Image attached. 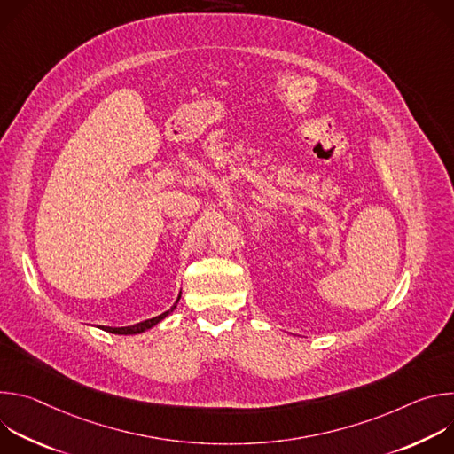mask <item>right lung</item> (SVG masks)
Here are the masks:
<instances>
[{"label":"right lung","mask_w":454,"mask_h":454,"mask_svg":"<svg viewBox=\"0 0 454 454\" xmlns=\"http://www.w3.org/2000/svg\"><path fill=\"white\" fill-rule=\"evenodd\" d=\"M179 298H181V293H179V296H177L176 303H174L168 310H165L163 314H160V316H156V317H151V319L140 321V323H137V325H129V327H100V329H102V331H106V333H111V334H118V336H135V334H142V333H145V331H149V329L156 327L158 323H160V321H163L167 316H170V314H172V310L177 307Z\"/></svg>","instance_id":"1"}]
</instances>
